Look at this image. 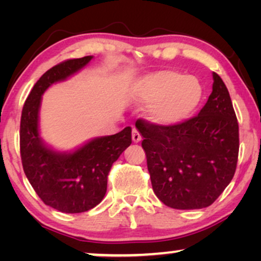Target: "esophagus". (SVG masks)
<instances>
[{
  "label": "esophagus",
  "mask_w": 261,
  "mask_h": 261,
  "mask_svg": "<svg viewBox=\"0 0 261 261\" xmlns=\"http://www.w3.org/2000/svg\"><path fill=\"white\" fill-rule=\"evenodd\" d=\"M132 139H133L134 142H139L141 140V135L137 128H133V130H132Z\"/></svg>",
  "instance_id": "34e87169"
}]
</instances>
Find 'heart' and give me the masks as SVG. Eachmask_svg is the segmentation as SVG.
Segmentation results:
<instances>
[{
	"instance_id": "1",
	"label": "heart",
	"mask_w": 261,
	"mask_h": 261,
	"mask_svg": "<svg viewBox=\"0 0 261 261\" xmlns=\"http://www.w3.org/2000/svg\"><path fill=\"white\" fill-rule=\"evenodd\" d=\"M132 96L139 103H152L148 108L151 120L172 126L183 122L197 109L203 88L196 77L162 70L139 80L132 89Z\"/></svg>"
}]
</instances>
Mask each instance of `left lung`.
Here are the masks:
<instances>
[{
  "instance_id": "8db88e82",
  "label": "left lung",
  "mask_w": 261,
  "mask_h": 261,
  "mask_svg": "<svg viewBox=\"0 0 261 261\" xmlns=\"http://www.w3.org/2000/svg\"><path fill=\"white\" fill-rule=\"evenodd\" d=\"M213 78V92L198 115L172 126L135 122L153 191L170 208H206L237 170L238 119L226 84L215 72Z\"/></svg>"
}]
</instances>
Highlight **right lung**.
Segmentation results:
<instances>
[{
  "label": "right lung",
  "mask_w": 261,
  "mask_h": 261,
  "mask_svg": "<svg viewBox=\"0 0 261 261\" xmlns=\"http://www.w3.org/2000/svg\"><path fill=\"white\" fill-rule=\"evenodd\" d=\"M91 56L67 59L42 74L24 102L20 123V153L24 174L41 201L62 213L88 212L107 192L113 164L132 144V128L96 138L74 152L53 151L39 137L41 95L87 65Z\"/></svg>",
  "instance_id": "add662e5"
}]
</instances>
